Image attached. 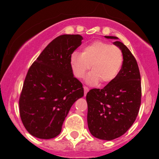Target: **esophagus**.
Wrapping results in <instances>:
<instances>
[{"mask_svg":"<svg viewBox=\"0 0 159 159\" xmlns=\"http://www.w3.org/2000/svg\"><path fill=\"white\" fill-rule=\"evenodd\" d=\"M84 95H86L89 89H88V88L87 86H84Z\"/></svg>","mask_w":159,"mask_h":159,"instance_id":"obj_1","label":"esophagus"}]
</instances>
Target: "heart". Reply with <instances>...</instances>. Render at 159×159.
I'll return each instance as SVG.
<instances>
[{"mask_svg":"<svg viewBox=\"0 0 159 159\" xmlns=\"http://www.w3.org/2000/svg\"><path fill=\"white\" fill-rule=\"evenodd\" d=\"M123 62L121 48L102 40L88 43L83 47L82 53L74 52L70 58L72 72L77 78H83L92 64V71L86 78L90 84L112 82L119 75Z\"/></svg>","mask_w":159,"mask_h":159,"instance_id":"b5f03b06","label":"heart"}]
</instances>
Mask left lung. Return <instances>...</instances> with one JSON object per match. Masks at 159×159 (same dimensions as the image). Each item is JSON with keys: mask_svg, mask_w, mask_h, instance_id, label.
I'll list each match as a JSON object with an SVG mask.
<instances>
[{"mask_svg": "<svg viewBox=\"0 0 159 159\" xmlns=\"http://www.w3.org/2000/svg\"><path fill=\"white\" fill-rule=\"evenodd\" d=\"M114 43L121 48L123 55L119 75L102 89L94 88L86 95L88 128L94 137L103 140L124 134L135 121L141 104V76L137 61L123 43Z\"/></svg>", "mask_w": 159, "mask_h": 159, "instance_id": "obj_1", "label": "left lung"}]
</instances>
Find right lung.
Here are the masks:
<instances>
[{
  "label": "right lung",
  "instance_id": "right-lung-1",
  "mask_svg": "<svg viewBox=\"0 0 159 159\" xmlns=\"http://www.w3.org/2000/svg\"><path fill=\"white\" fill-rule=\"evenodd\" d=\"M80 35L55 38L29 67L19 99V111L29 134L49 139L60 134L70 108L84 96L74 77L71 55L81 45Z\"/></svg>",
  "mask_w": 159,
  "mask_h": 159
}]
</instances>
